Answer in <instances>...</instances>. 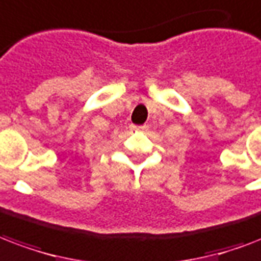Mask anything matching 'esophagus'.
<instances>
[{
    "label": "esophagus",
    "instance_id": "1",
    "mask_svg": "<svg viewBox=\"0 0 261 261\" xmlns=\"http://www.w3.org/2000/svg\"><path fill=\"white\" fill-rule=\"evenodd\" d=\"M133 129L140 130V132H144V130H147V129H148V126H147V125H141V126H133Z\"/></svg>",
    "mask_w": 261,
    "mask_h": 261
}]
</instances>
